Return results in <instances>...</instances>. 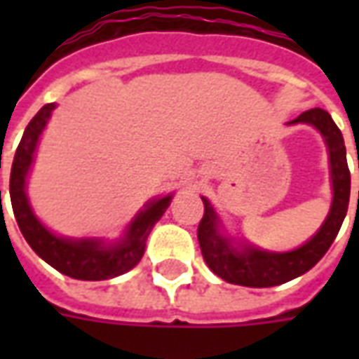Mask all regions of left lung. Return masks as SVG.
<instances>
[{
  "mask_svg": "<svg viewBox=\"0 0 359 359\" xmlns=\"http://www.w3.org/2000/svg\"><path fill=\"white\" fill-rule=\"evenodd\" d=\"M288 125H309L323 136L331 169V210L327 213L323 225L302 246L290 252H269L257 248L248 241H238L231 236L215 208L208 198L202 196L205 211L198 226L202 256L208 267L226 283L252 288H267L300 277L327 254L346 217L350 202V171L346 163V146L339 126L334 125L327 111L319 107L304 111L300 117L290 121Z\"/></svg>",
  "mask_w": 359,
  "mask_h": 359,
  "instance_id": "left-lung-1",
  "label": "left lung"
}]
</instances>
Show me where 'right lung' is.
<instances>
[{"label": "right lung", "mask_w": 359, "mask_h": 359, "mask_svg": "<svg viewBox=\"0 0 359 359\" xmlns=\"http://www.w3.org/2000/svg\"><path fill=\"white\" fill-rule=\"evenodd\" d=\"M55 107H57L55 103H48L36 113L34 118L28 123L19 148L15 151L11 180H9L13 213L30 248L59 273L79 280H105V278L118 277L133 269L134 265H138L146 250L148 234L169 208L172 194L157 196L148 200L144 208L134 215L133 221L126 225L123 234L115 241H107L100 236L71 238L50 231L36 217L34 210L28 202L27 180L34 163L40 136Z\"/></svg>", "instance_id": "obj_1"}]
</instances>
